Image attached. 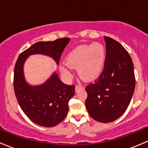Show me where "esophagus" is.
<instances>
[{
  "label": "esophagus",
  "instance_id": "obj_1",
  "mask_svg": "<svg viewBox=\"0 0 148 148\" xmlns=\"http://www.w3.org/2000/svg\"><path fill=\"white\" fill-rule=\"evenodd\" d=\"M81 89H82V86H79V85H77V86H76V87H75V91H76V92H79V91Z\"/></svg>",
  "mask_w": 148,
  "mask_h": 148
}]
</instances>
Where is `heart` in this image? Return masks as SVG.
I'll return each instance as SVG.
<instances>
[{
	"label": "heart",
	"mask_w": 148,
	"mask_h": 148,
	"mask_svg": "<svg viewBox=\"0 0 148 148\" xmlns=\"http://www.w3.org/2000/svg\"><path fill=\"white\" fill-rule=\"evenodd\" d=\"M106 59V49L101 43L79 46L68 53L66 62L61 64V72L66 77H71V68H77L81 78L88 81L92 80L102 73Z\"/></svg>",
	"instance_id": "1"
}]
</instances>
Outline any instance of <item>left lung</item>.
I'll return each mask as SVG.
<instances>
[{
	"instance_id": "obj_1",
	"label": "left lung",
	"mask_w": 148,
	"mask_h": 148,
	"mask_svg": "<svg viewBox=\"0 0 148 148\" xmlns=\"http://www.w3.org/2000/svg\"><path fill=\"white\" fill-rule=\"evenodd\" d=\"M107 59L103 71L95 82L86 86L85 105L94 120L107 123L125 112L133 95L135 77L127 51L118 41L104 36Z\"/></svg>"
}]
</instances>
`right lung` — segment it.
<instances>
[{
	"label": "right lung",
	"instance_id": "right-lung-1",
	"mask_svg": "<svg viewBox=\"0 0 148 148\" xmlns=\"http://www.w3.org/2000/svg\"><path fill=\"white\" fill-rule=\"evenodd\" d=\"M70 38L39 41L19 55L14 67L13 87L21 108L33 122L40 126H56L66 116L69 102L75 93L74 85L65 84L53 73L45 83L31 86L23 77V63L29 55L41 53L53 58L57 64Z\"/></svg>",
	"mask_w": 148,
	"mask_h": 148
}]
</instances>
